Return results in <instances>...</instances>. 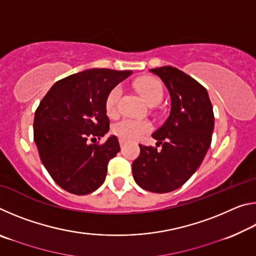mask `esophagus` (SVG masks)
Returning <instances> with one entry per match:
<instances>
[{"label":"esophagus","mask_w":256,"mask_h":256,"mask_svg":"<svg viewBox=\"0 0 256 256\" xmlns=\"http://www.w3.org/2000/svg\"><path fill=\"white\" fill-rule=\"evenodd\" d=\"M118 141H120V146H123L125 144V140H123V138H120Z\"/></svg>","instance_id":"1"}]
</instances>
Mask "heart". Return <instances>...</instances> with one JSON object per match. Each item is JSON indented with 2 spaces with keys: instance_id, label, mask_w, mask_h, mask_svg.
<instances>
[{
  "instance_id": "b5f03b06",
  "label": "heart",
  "mask_w": 256,
  "mask_h": 256,
  "mask_svg": "<svg viewBox=\"0 0 256 256\" xmlns=\"http://www.w3.org/2000/svg\"><path fill=\"white\" fill-rule=\"evenodd\" d=\"M138 92L144 97V100L151 106H156L162 100L164 86L162 82L154 78H142L136 82ZM123 88L120 84L115 86L108 92L105 102L106 112L110 116H114L118 112L120 104L122 100ZM152 131V124L148 120L123 118L116 122L112 126V132L120 138L126 141H136Z\"/></svg>"
}]
</instances>
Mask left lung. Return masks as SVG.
Wrapping results in <instances>:
<instances>
[{
	"label": "left lung",
	"mask_w": 256,
	"mask_h": 256,
	"mask_svg": "<svg viewBox=\"0 0 256 256\" xmlns=\"http://www.w3.org/2000/svg\"><path fill=\"white\" fill-rule=\"evenodd\" d=\"M150 71L170 90L172 110L152 134L157 146L138 144L140 156L132 164V172L140 188L167 193L185 184L200 167L211 144L214 115L206 89L192 76L172 66Z\"/></svg>",
	"instance_id": "1"
}]
</instances>
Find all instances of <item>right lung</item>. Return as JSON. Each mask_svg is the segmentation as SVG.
Instances as JSON below:
<instances>
[{
  "label": "right lung",
  "instance_id": "add662e5",
  "mask_svg": "<svg viewBox=\"0 0 256 256\" xmlns=\"http://www.w3.org/2000/svg\"><path fill=\"white\" fill-rule=\"evenodd\" d=\"M132 71L92 68L55 82L34 112V140L42 164L63 190L76 196L96 190L107 164L120 150L118 138L90 144L110 131L105 102Z\"/></svg>",
  "mask_w": 256,
  "mask_h": 256
}]
</instances>
